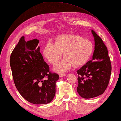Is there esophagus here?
<instances>
[{
  "label": "esophagus",
  "mask_w": 121,
  "mask_h": 121,
  "mask_svg": "<svg viewBox=\"0 0 121 121\" xmlns=\"http://www.w3.org/2000/svg\"><path fill=\"white\" fill-rule=\"evenodd\" d=\"M66 75V74L65 73H60L59 74V77H63Z\"/></svg>",
  "instance_id": "1"
}]
</instances>
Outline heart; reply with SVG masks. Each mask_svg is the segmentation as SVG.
<instances>
[{"instance_id":"1","label":"heart","mask_w":121,"mask_h":121,"mask_svg":"<svg viewBox=\"0 0 121 121\" xmlns=\"http://www.w3.org/2000/svg\"><path fill=\"white\" fill-rule=\"evenodd\" d=\"M55 42L48 41L45 44L43 54L48 62L55 64L64 53L65 57L55 67L59 72L69 70L73 65L79 67L86 64L94 50L93 43L90 40L78 35H61Z\"/></svg>"}]
</instances>
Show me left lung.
Here are the masks:
<instances>
[{"instance_id": "obj_1", "label": "left lung", "mask_w": 121, "mask_h": 121, "mask_svg": "<svg viewBox=\"0 0 121 121\" xmlns=\"http://www.w3.org/2000/svg\"><path fill=\"white\" fill-rule=\"evenodd\" d=\"M95 50L92 59L77 71V91L83 98H94L102 95L109 83L112 66L106 46L94 30Z\"/></svg>"}]
</instances>
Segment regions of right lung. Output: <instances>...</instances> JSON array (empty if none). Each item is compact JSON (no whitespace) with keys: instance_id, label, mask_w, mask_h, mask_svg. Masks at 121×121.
Wrapping results in <instances>:
<instances>
[{"instance_id":"obj_1","label":"right lung","mask_w":121,"mask_h":121,"mask_svg":"<svg viewBox=\"0 0 121 121\" xmlns=\"http://www.w3.org/2000/svg\"><path fill=\"white\" fill-rule=\"evenodd\" d=\"M39 40L21 38L10 55V65L17 89L29 102L36 105L52 101L56 94V73H51L38 47Z\"/></svg>"}]
</instances>
